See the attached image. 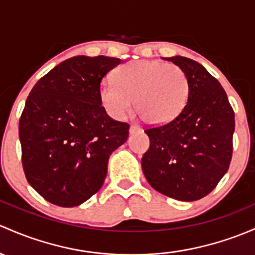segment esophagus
Here are the masks:
<instances>
[{"mask_svg": "<svg viewBox=\"0 0 255 255\" xmlns=\"http://www.w3.org/2000/svg\"><path fill=\"white\" fill-rule=\"evenodd\" d=\"M140 129H141V128L139 127V126H136V125H130V127H129V133H130V134H133V133H135V132H140Z\"/></svg>", "mask_w": 255, "mask_h": 255, "instance_id": "esophagus-1", "label": "esophagus"}]
</instances>
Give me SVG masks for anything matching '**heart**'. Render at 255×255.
Returning a JSON list of instances; mask_svg holds the SVG:
<instances>
[{
  "instance_id": "heart-1",
  "label": "heart",
  "mask_w": 255,
  "mask_h": 255,
  "mask_svg": "<svg viewBox=\"0 0 255 255\" xmlns=\"http://www.w3.org/2000/svg\"><path fill=\"white\" fill-rule=\"evenodd\" d=\"M189 83L178 66L156 60L130 61L116 69L112 80L99 87V99L106 114L125 120L132 111L152 125L176 119L186 106Z\"/></svg>"
}]
</instances>
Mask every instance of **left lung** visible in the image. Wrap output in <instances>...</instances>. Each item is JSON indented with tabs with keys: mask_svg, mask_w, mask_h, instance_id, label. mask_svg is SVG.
<instances>
[{
	"mask_svg": "<svg viewBox=\"0 0 255 255\" xmlns=\"http://www.w3.org/2000/svg\"><path fill=\"white\" fill-rule=\"evenodd\" d=\"M165 60L186 73L188 100L176 119L145 129L150 146L141 168L155 191L194 202L213 191L229 170L235 112L219 80L202 64L182 56Z\"/></svg>",
	"mask_w": 255,
	"mask_h": 255,
	"instance_id": "left-lung-1",
	"label": "left lung"
}]
</instances>
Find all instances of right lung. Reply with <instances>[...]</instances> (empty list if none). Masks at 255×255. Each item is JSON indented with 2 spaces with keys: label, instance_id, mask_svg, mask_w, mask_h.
<instances>
[{
  "label": "right lung",
  "instance_id": "add662e5",
  "mask_svg": "<svg viewBox=\"0 0 255 255\" xmlns=\"http://www.w3.org/2000/svg\"><path fill=\"white\" fill-rule=\"evenodd\" d=\"M121 63L106 56H76L37 80L19 120L21 162L29 184L52 204L72 208L103 186L110 155L129 125L103 109L99 87Z\"/></svg>",
  "mask_w": 255,
  "mask_h": 255
}]
</instances>
